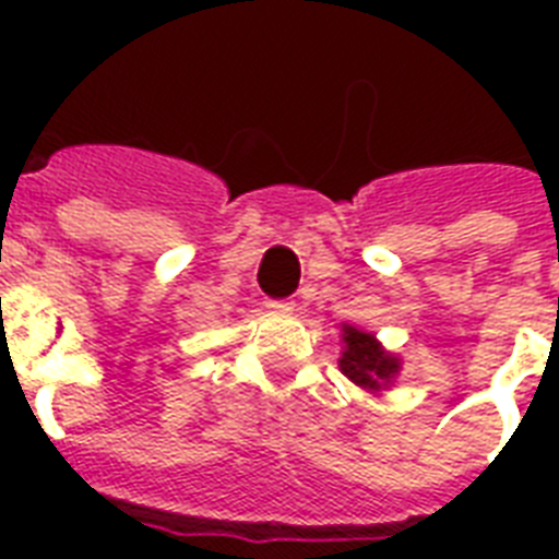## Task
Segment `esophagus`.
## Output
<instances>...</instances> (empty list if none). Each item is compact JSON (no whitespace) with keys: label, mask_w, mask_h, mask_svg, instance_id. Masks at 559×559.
<instances>
[{"label":"esophagus","mask_w":559,"mask_h":559,"mask_svg":"<svg viewBox=\"0 0 559 559\" xmlns=\"http://www.w3.org/2000/svg\"><path fill=\"white\" fill-rule=\"evenodd\" d=\"M293 307H296V301H289V298H270L266 301V310H272V313H293Z\"/></svg>","instance_id":"esophagus-1"}]
</instances>
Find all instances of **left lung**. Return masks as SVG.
<instances>
[{
    "label": "left lung",
    "mask_w": 559,
    "mask_h": 559,
    "mask_svg": "<svg viewBox=\"0 0 559 559\" xmlns=\"http://www.w3.org/2000/svg\"><path fill=\"white\" fill-rule=\"evenodd\" d=\"M342 340H345V354L340 359V368L357 385H362V389H380V382H389L397 373L400 362L377 345L371 333H362L345 324L342 328Z\"/></svg>",
    "instance_id": "obj_1"
}]
</instances>
